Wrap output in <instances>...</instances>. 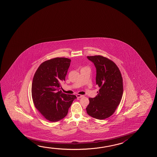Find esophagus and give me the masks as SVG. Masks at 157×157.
Here are the masks:
<instances>
[{
  "label": "esophagus",
  "mask_w": 157,
  "mask_h": 157,
  "mask_svg": "<svg viewBox=\"0 0 157 157\" xmlns=\"http://www.w3.org/2000/svg\"><path fill=\"white\" fill-rule=\"evenodd\" d=\"M83 97V95H81V94H77V97L78 98H81V97Z\"/></svg>",
  "instance_id": "esophagus-1"
}]
</instances>
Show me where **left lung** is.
<instances>
[{
  "label": "left lung",
  "instance_id": "1",
  "mask_svg": "<svg viewBox=\"0 0 157 157\" xmlns=\"http://www.w3.org/2000/svg\"><path fill=\"white\" fill-rule=\"evenodd\" d=\"M96 68V84L99 89L94 98H89L86 112L92 117L104 120L111 116L120 103L123 95L121 72L113 61L101 56H87Z\"/></svg>",
  "mask_w": 157,
  "mask_h": 157
}]
</instances>
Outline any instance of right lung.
Wrapping results in <instances>:
<instances>
[{
    "label": "right lung",
    "mask_w": 157,
    "mask_h": 157,
    "mask_svg": "<svg viewBox=\"0 0 157 157\" xmlns=\"http://www.w3.org/2000/svg\"><path fill=\"white\" fill-rule=\"evenodd\" d=\"M71 60L66 58H53L45 61L36 70L33 79L32 95L34 105L44 118L57 122L64 118L73 101L74 94L59 91Z\"/></svg>",
    "instance_id": "obj_1"
}]
</instances>
